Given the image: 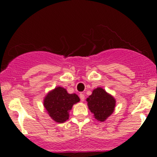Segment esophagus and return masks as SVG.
Returning <instances> with one entry per match:
<instances>
[{
    "label": "esophagus",
    "mask_w": 157,
    "mask_h": 157,
    "mask_svg": "<svg viewBox=\"0 0 157 157\" xmlns=\"http://www.w3.org/2000/svg\"><path fill=\"white\" fill-rule=\"evenodd\" d=\"M79 97H80L81 101H84V100H85V95H84V94L80 93V94H79Z\"/></svg>",
    "instance_id": "1"
}]
</instances>
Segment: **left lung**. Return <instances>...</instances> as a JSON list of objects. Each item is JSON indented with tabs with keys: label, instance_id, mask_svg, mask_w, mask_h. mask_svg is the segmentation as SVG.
Listing matches in <instances>:
<instances>
[{
	"label": "left lung",
	"instance_id": "left-lung-1",
	"mask_svg": "<svg viewBox=\"0 0 157 157\" xmlns=\"http://www.w3.org/2000/svg\"><path fill=\"white\" fill-rule=\"evenodd\" d=\"M88 106L94 117L100 122H103L113 112L115 107L114 98L102 88H97L92 94L87 98Z\"/></svg>",
	"mask_w": 157,
	"mask_h": 157
}]
</instances>
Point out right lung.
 Here are the masks:
<instances>
[{
	"instance_id": "right-lung-1",
	"label": "right lung",
	"mask_w": 157,
	"mask_h": 157,
	"mask_svg": "<svg viewBox=\"0 0 157 157\" xmlns=\"http://www.w3.org/2000/svg\"><path fill=\"white\" fill-rule=\"evenodd\" d=\"M79 101L80 98L77 94H68L63 88L57 87L46 95L44 105L52 119L63 123L68 120V111Z\"/></svg>"
}]
</instances>
